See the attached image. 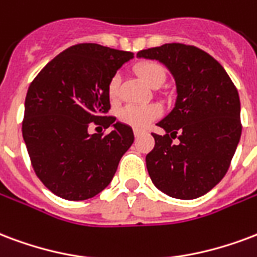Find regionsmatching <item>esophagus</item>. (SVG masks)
Listing matches in <instances>:
<instances>
[{"instance_id":"34e87169","label":"esophagus","mask_w":257,"mask_h":257,"mask_svg":"<svg viewBox=\"0 0 257 257\" xmlns=\"http://www.w3.org/2000/svg\"><path fill=\"white\" fill-rule=\"evenodd\" d=\"M145 131H142V130H138V128H134V136L136 137H140L141 134H144Z\"/></svg>"}]
</instances>
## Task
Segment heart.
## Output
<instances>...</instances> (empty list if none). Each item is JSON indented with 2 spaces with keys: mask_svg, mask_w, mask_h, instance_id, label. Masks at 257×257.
Instances as JSON below:
<instances>
[{
  "mask_svg": "<svg viewBox=\"0 0 257 257\" xmlns=\"http://www.w3.org/2000/svg\"><path fill=\"white\" fill-rule=\"evenodd\" d=\"M136 73L145 84L152 88H157L164 82L165 71L163 66L157 62H145L136 67ZM120 81L117 77L112 78L108 85V96L111 100H116L119 93ZM161 115V109L156 104L148 105H126L119 111V119L128 126L136 128H145L150 121L157 119Z\"/></svg>",
  "mask_w": 257,
  "mask_h": 257,
  "instance_id": "1",
  "label": "heart"
}]
</instances>
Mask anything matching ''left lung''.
I'll return each mask as SVG.
<instances>
[{
	"instance_id": "obj_1",
	"label": "left lung",
	"mask_w": 257,
	"mask_h": 257,
	"mask_svg": "<svg viewBox=\"0 0 257 257\" xmlns=\"http://www.w3.org/2000/svg\"><path fill=\"white\" fill-rule=\"evenodd\" d=\"M137 57L156 59L176 82V103L157 124L164 136L146 156L153 184L176 199H195L226 175L241 137L240 97L221 63L203 50L168 43ZM178 137L179 142L172 140Z\"/></svg>"
}]
</instances>
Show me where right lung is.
Returning <instances> with one entry per match:
<instances>
[{"instance_id":"obj_1","label":"right lung","mask_w":257,"mask_h":257,"mask_svg":"<svg viewBox=\"0 0 257 257\" xmlns=\"http://www.w3.org/2000/svg\"><path fill=\"white\" fill-rule=\"evenodd\" d=\"M134 58L96 43L66 48L40 70L26 97L23 138L36 176L53 194L85 200L105 188L133 142V128L109 111L108 85ZM90 122L113 126L89 135Z\"/></svg>"}]
</instances>
